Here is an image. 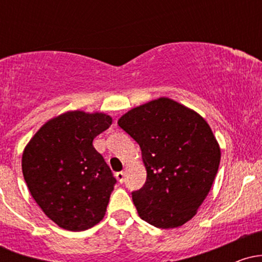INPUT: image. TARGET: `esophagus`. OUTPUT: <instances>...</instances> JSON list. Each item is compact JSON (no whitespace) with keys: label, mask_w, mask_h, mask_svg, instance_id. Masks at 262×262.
Returning a JSON list of instances; mask_svg holds the SVG:
<instances>
[{"label":"esophagus","mask_w":262,"mask_h":262,"mask_svg":"<svg viewBox=\"0 0 262 262\" xmlns=\"http://www.w3.org/2000/svg\"><path fill=\"white\" fill-rule=\"evenodd\" d=\"M116 177H117V180L122 183L123 181H124V172H123V171H119V172L116 173Z\"/></svg>","instance_id":"obj_1"}]
</instances>
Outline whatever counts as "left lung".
I'll use <instances>...</instances> for the list:
<instances>
[{
  "mask_svg": "<svg viewBox=\"0 0 262 262\" xmlns=\"http://www.w3.org/2000/svg\"><path fill=\"white\" fill-rule=\"evenodd\" d=\"M118 125L139 144L146 182L132 198L140 218L161 229L196 215L221 162L213 132L193 110L167 97L135 107Z\"/></svg>",
  "mask_w": 262,
  "mask_h": 262,
  "instance_id": "obj_1",
  "label": "left lung"
}]
</instances>
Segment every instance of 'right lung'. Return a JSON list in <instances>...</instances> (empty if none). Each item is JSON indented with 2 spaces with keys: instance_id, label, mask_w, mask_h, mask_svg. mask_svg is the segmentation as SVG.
Instances as JSON below:
<instances>
[{
  "instance_id": "1",
  "label": "right lung",
  "mask_w": 262,
  "mask_h": 262,
  "mask_svg": "<svg viewBox=\"0 0 262 262\" xmlns=\"http://www.w3.org/2000/svg\"><path fill=\"white\" fill-rule=\"evenodd\" d=\"M104 113L70 111L48 121L23 151L32 197L60 228L81 231L103 219L116 179L92 141L110 128Z\"/></svg>"
}]
</instances>
